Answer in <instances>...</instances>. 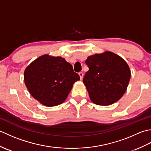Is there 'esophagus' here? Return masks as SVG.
I'll list each match as a JSON object with an SVG mask.
<instances>
[{"label": "esophagus", "mask_w": 151, "mask_h": 151, "mask_svg": "<svg viewBox=\"0 0 151 151\" xmlns=\"http://www.w3.org/2000/svg\"><path fill=\"white\" fill-rule=\"evenodd\" d=\"M78 75L80 76V78H81V79L82 80L83 78V76H84V75H83V73L82 72H80L78 73Z\"/></svg>", "instance_id": "34e87169"}]
</instances>
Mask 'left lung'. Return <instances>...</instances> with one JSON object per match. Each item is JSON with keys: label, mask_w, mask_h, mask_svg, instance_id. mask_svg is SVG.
<instances>
[{"label": "left lung", "mask_w": 151, "mask_h": 151, "mask_svg": "<svg viewBox=\"0 0 151 151\" xmlns=\"http://www.w3.org/2000/svg\"><path fill=\"white\" fill-rule=\"evenodd\" d=\"M89 70L83 82L89 98L97 105H110L122 97L130 79L127 63L119 56L106 51L95 54L86 60Z\"/></svg>", "instance_id": "left-lung-1"}]
</instances>
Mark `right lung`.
<instances>
[{"label": "right lung", "instance_id": "right-lung-1", "mask_svg": "<svg viewBox=\"0 0 151 151\" xmlns=\"http://www.w3.org/2000/svg\"><path fill=\"white\" fill-rule=\"evenodd\" d=\"M80 80L73 66L62 57L45 54L35 60L24 73V81L32 96L46 106L65 101L73 84Z\"/></svg>", "mask_w": 151, "mask_h": 151}]
</instances>
